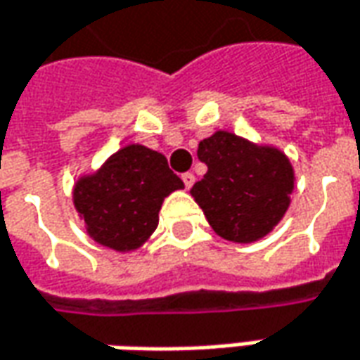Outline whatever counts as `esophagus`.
<instances>
[{
	"label": "esophagus",
	"instance_id": "1",
	"mask_svg": "<svg viewBox=\"0 0 360 360\" xmlns=\"http://www.w3.org/2000/svg\"><path fill=\"white\" fill-rule=\"evenodd\" d=\"M181 179H183V183H185V187L191 189V187H193V183H195V175L187 171V173H183V175H181Z\"/></svg>",
	"mask_w": 360,
	"mask_h": 360
}]
</instances>
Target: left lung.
<instances>
[{
    "label": "left lung",
    "instance_id": "left-lung-1",
    "mask_svg": "<svg viewBox=\"0 0 360 360\" xmlns=\"http://www.w3.org/2000/svg\"><path fill=\"white\" fill-rule=\"evenodd\" d=\"M197 155L207 173L191 195L219 236L254 242L282 221L290 207L293 169L280 149L217 131L200 141Z\"/></svg>",
    "mask_w": 360,
    "mask_h": 360
}]
</instances>
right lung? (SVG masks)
<instances>
[{"instance_id":"1","label":"right lung","mask_w":360,"mask_h":360,"mask_svg":"<svg viewBox=\"0 0 360 360\" xmlns=\"http://www.w3.org/2000/svg\"><path fill=\"white\" fill-rule=\"evenodd\" d=\"M183 189L165 155L143 146L114 153L94 175L78 181L75 207L88 234L118 252L139 248L158 229L163 199Z\"/></svg>"}]
</instances>
